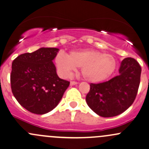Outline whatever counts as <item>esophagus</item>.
Segmentation results:
<instances>
[{
    "label": "esophagus",
    "mask_w": 149,
    "mask_h": 149,
    "mask_svg": "<svg viewBox=\"0 0 149 149\" xmlns=\"http://www.w3.org/2000/svg\"><path fill=\"white\" fill-rule=\"evenodd\" d=\"M78 83L76 82V81H70V86H73V85H76Z\"/></svg>",
    "instance_id": "34e87169"
}]
</instances>
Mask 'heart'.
Listing matches in <instances>:
<instances>
[{"label":"heart","instance_id":"1","mask_svg":"<svg viewBox=\"0 0 149 149\" xmlns=\"http://www.w3.org/2000/svg\"><path fill=\"white\" fill-rule=\"evenodd\" d=\"M55 62L63 76L68 77L77 67H81L83 77L92 83L107 79L116 67V61L113 56L94 49L71 51L68 56L59 54L56 56Z\"/></svg>","mask_w":149,"mask_h":149}]
</instances>
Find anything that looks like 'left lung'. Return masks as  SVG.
<instances>
[{
  "label": "left lung",
  "mask_w": 149,
  "mask_h": 149,
  "mask_svg": "<svg viewBox=\"0 0 149 149\" xmlns=\"http://www.w3.org/2000/svg\"><path fill=\"white\" fill-rule=\"evenodd\" d=\"M118 71V76L109 81L90 84L86 103L100 116L119 115L132 105L136 97L141 73L139 63L133 58H126Z\"/></svg>",
  "instance_id": "1"
}]
</instances>
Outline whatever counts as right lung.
<instances>
[{"mask_svg":"<svg viewBox=\"0 0 149 149\" xmlns=\"http://www.w3.org/2000/svg\"><path fill=\"white\" fill-rule=\"evenodd\" d=\"M58 48H41L12 63L10 86L18 102L29 111L45 114L57 106L70 82L61 79L53 60Z\"/></svg>","mask_w":149,"mask_h":149,"instance_id":"1","label":"right lung"}]
</instances>
